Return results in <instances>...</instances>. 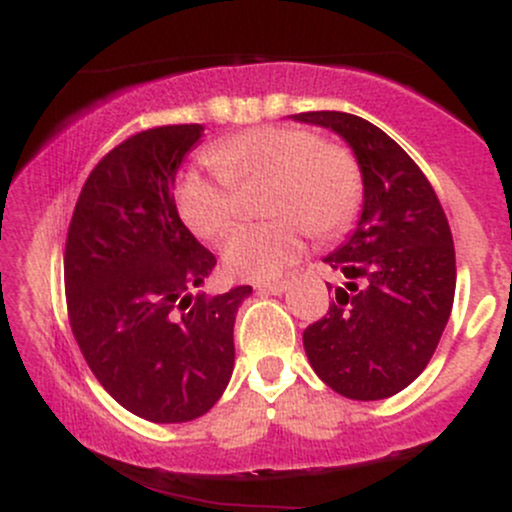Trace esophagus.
<instances>
[{"instance_id": "34e87169", "label": "esophagus", "mask_w": 512, "mask_h": 512, "mask_svg": "<svg viewBox=\"0 0 512 512\" xmlns=\"http://www.w3.org/2000/svg\"><path fill=\"white\" fill-rule=\"evenodd\" d=\"M260 293H274V296H281L286 289H289V281L281 279V281H264V284L255 286Z\"/></svg>"}]
</instances>
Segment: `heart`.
Here are the masks:
<instances>
[{
    "label": "heart",
    "mask_w": 512,
    "mask_h": 512,
    "mask_svg": "<svg viewBox=\"0 0 512 512\" xmlns=\"http://www.w3.org/2000/svg\"><path fill=\"white\" fill-rule=\"evenodd\" d=\"M214 173L187 170L178 182V211L199 238L216 240L240 211V192L267 182L264 214L223 243V262L243 279H274L301 260L305 233L332 238L356 221L363 168L354 151L320 142L308 127L262 125L219 139L207 149Z\"/></svg>",
    "instance_id": "obj_1"
}]
</instances>
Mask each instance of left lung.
I'll return each mask as SVG.
<instances>
[{"mask_svg": "<svg viewBox=\"0 0 512 512\" xmlns=\"http://www.w3.org/2000/svg\"><path fill=\"white\" fill-rule=\"evenodd\" d=\"M293 117L342 134L363 168L356 231L325 257L344 284L305 327V354L339 395L392 397L424 373L448 325L457 276L448 216L424 170L373 122L337 110Z\"/></svg>", "mask_w": 512, "mask_h": 512, "instance_id": "obj_1", "label": "left lung"}]
</instances>
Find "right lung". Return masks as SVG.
Listing matches in <instances>:
<instances>
[{"label":"right lung","instance_id":"right-lung-1","mask_svg":"<svg viewBox=\"0 0 512 512\" xmlns=\"http://www.w3.org/2000/svg\"><path fill=\"white\" fill-rule=\"evenodd\" d=\"M202 125L132 134L91 170L69 221L64 291L76 344L108 395L154 424L192 421L233 373L252 286L185 296L216 267L180 221L173 182Z\"/></svg>","mask_w":512,"mask_h":512}]
</instances>
